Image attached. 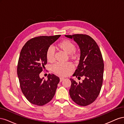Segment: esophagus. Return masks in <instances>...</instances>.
<instances>
[{"instance_id": "1", "label": "esophagus", "mask_w": 124, "mask_h": 124, "mask_svg": "<svg viewBox=\"0 0 124 124\" xmlns=\"http://www.w3.org/2000/svg\"><path fill=\"white\" fill-rule=\"evenodd\" d=\"M64 79L65 78H60V82H62Z\"/></svg>"}]
</instances>
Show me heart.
Listing matches in <instances>:
<instances>
[{
  "mask_svg": "<svg viewBox=\"0 0 124 124\" xmlns=\"http://www.w3.org/2000/svg\"><path fill=\"white\" fill-rule=\"evenodd\" d=\"M57 46L60 49L69 54V57L72 59L77 57L76 54L74 53V51L76 50V45L73 42L69 40H63L60 42ZM46 59L50 62L54 61V51L52 47H49L46 52ZM73 65L70 62L56 63L51 67L52 70L56 74L59 76H65L68 74L70 71L73 69Z\"/></svg>",
  "mask_w": 124,
  "mask_h": 124,
  "instance_id": "1",
  "label": "heart"
}]
</instances>
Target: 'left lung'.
Segmentation results:
<instances>
[{
	"label": "left lung",
	"mask_w": 124,
	"mask_h": 124,
	"mask_svg": "<svg viewBox=\"0 0 124 124\" xmlns=\"http://www.w3.org/2000/svg\"><path fill=\"white\" fill-rule=\"evenodd\" d=\"M76 41L80 48V62L73 76L85 77L82 83L71 82L69 94L75 103L81 106L92 103L99 95L102 87L104 63L102 54L96 41L84 34L65 35Z\"/></svg>",
	"instance_id": "left-lung-1"
}]
</instances>
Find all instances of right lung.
I'll use <instances>...</instances> for the list:
<instances>
[{"label":"right lung","mask_w":124,"mask_h":124,"mask_svg":"<svg viewBox=\"0 0 124 124\" xmlns=\"http://www.w3.org/2000/svg\"><path fill=\"white\" fill-rule=\"evenodd\" d=\"M61 35L39 36L28 40L22 47L18 59L17 73L21 89L30 102L39 106L53 99L59 82V78L48 74L47 80L39 74L47 63L46 52L51 45Z\"/></svg>","instance_id":"right-lung-1"}]
</instances>
